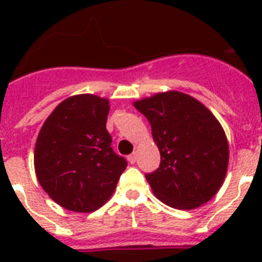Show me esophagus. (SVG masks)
<instances>
[{
    "mask_svg": "<svg viewBox=\"0 0 262 262\" xmlns=\"http://www.w3.org/2000/svg\"><path fill=\"white\" fill-rule=\"evenodd\" d=\"M127 160H129V162H130L132 164L136 163V160H137V154H136V152H133L132 155H129V158H127Z\"/></svg>",
    "mask_w": 262,
    "mask_h": 262,
    "instance_id": "34e87169",
    "label": "esophagus"
}]
</instances>
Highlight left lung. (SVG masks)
Masks as SVG:
<instances>
[{
	"label": "left lung",
	"mask_w": 262,
	"mask_h": 262,
	"mask_svg": "<svg viewBox=\"0 0 262 262\" xmlns=\"http://www.w3.org/2000/svg\"><path fill=\"white\" fill-rule=\"evenodd\" d=\"M149 121L160 166L145 175L154 194L175 209H194L219 191L227 174L228 141L216 117L193 96L158 92L133 102Z\"/></svg>",
	"instance_id": "obj_1"
}]
</instances>
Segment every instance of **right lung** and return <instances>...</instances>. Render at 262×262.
Returning <instances> with one entry per match:
<instances>
[{"label":"right lung","instance_id":"right-lung-1","mask_svg":"<svg viewBox=\"0 0 262 262\" xmlns=\"http://www.w3.org/2000/svg\"><path fill=\"white\" fill-rule=\"evenodd\" d=\"M108 99L80 94L55 107L40 127L34 151L35 174L53 201L90 213L114 193L126 160L115 155L106 129Z\"/></svg>","mask_w":262,"mask_h":262}]
</instances>
